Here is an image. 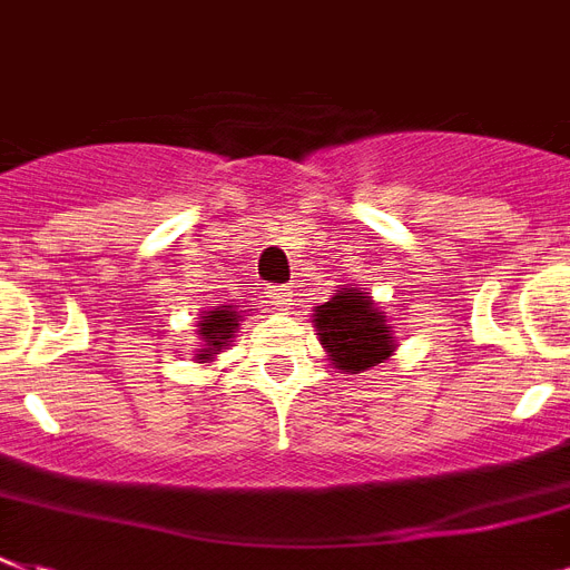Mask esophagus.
<instances>
[{
  "label": "esophagus",
  "instance_id": "esophagus-1",
  "mask_svg": "<svg viewBox=\"0 0 570 570\" xmlns=\"http://www.w3.org/2000/svg\"><path fill=\"white\" fill-rule=\"evenodd\" d=\"M268 298H272L277 311H289L293 307V293L289 289H268Z\"/></svg>",
  "mask_w": 570,
  "mask_h": 570
}]
</instances>
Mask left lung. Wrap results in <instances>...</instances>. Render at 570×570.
<instances>
[{"mask_svg":"<svg viewBox=\"0 0 570 570\" xmlns=\"http://www.w3.org/2000/svg\"><path fill=\"white\" fill-rule=\"evenodd\" d=\"M313 328L334 370L357 375L384 364L396 352V328L361 284L337 286L313 311Z\"/></svg>","mask_w":570,"mask_h":570,"instance_id":"obj_1","label":"left lung"}]
</instances>
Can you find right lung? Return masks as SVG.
Returning <instances> with one entry per match:
<instances>
[{"instance_id": "1", "label": "right lung", "mask_w": 570, "mask_h": 570, "mask_svg": "<svg viewBox=\"0 0 570 570\" xmlns=\"http://www.w3.org/2000/svg\"><path fill=\"white\" fill-rule=\"evenodd\" d=\"M242 316H250L248 311H242V304H218L213 311L200 313V322H197L200 348L195 355L197 364H213L215 357L222 355V348L230 346L236 331H239Z\"/></svg>"}]
</instances>
